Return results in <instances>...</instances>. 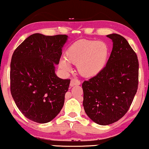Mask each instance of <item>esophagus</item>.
<instances>
[{"instance_id":"1","label":"esophagus","mask_w":149,"mask_h":149,"mask_svg":"<svg viewBox=\"0 0 149 149\" xmlns=\"http://www.w3.org/2000/svg\"><path fill=\"white\" fill-rule=\"evenodd\" d=\"M81 82L79 80L77 79H72V80L70 81V85L71 87H72V86H79L80 85Z\"/></svg>"}]
</instances>
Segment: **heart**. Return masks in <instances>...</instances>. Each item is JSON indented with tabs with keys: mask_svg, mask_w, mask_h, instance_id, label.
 <instances>
[{
	"mask_svg": "<svg viewBox=\"0 0 149 149\" xmlns=\"http://www.w3.org/2000/svg\"><path fill=\"white\" fill-rule=\"evenodd\" d=\"M109 47L105 42L81 39L72 43L61 60L59 66L68 71L70 65H77L79 74L85 77H93L102 70L107 63Z\"/></svg>",
	"mask_w": 149,
	"mask_h": 149,
	"instance_id": "1",
	"label": "heart"
}]
</instances>
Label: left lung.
Here are the masks:
<instances>
[{
    "mask_svg": "<svg viewBox=\"0 0 149 149\" xmlns=\"http://www.w3.org/2000/svg\"><path fill=\"white\" fill-rule=\"evenodd\" d=\"M113 49L104 68L82 84L86 113L100 125L116 122L127 113L138 88L139 62L125 38L107 35Z\"/></svg>",
    "mask_w": 149,
    "mask_h": 149,
    "instance_id": "8db88e82",
    "label": "left lung"
}]
</instances>
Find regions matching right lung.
I'll list each match as a JSON object with an SVG mask.
<instances>
[{
  "mask_svg": "<svg viewBox=\"0 0 149 149\" xmlns=\"http://www.w3.org/2000/svg\"><path fill=\"white\" fill-rule=\"evenodd\" d=\"M65 34H34L14 50L10 63V91L16 105L27 119L40 124L50 122L63 106L70 79L55 74Z\"/></svg>",
  "mask_w": 149,
  "mask_h": 149,
  "instance_id": "obj_1",
  "label": "right lung"
}]
</instances>
